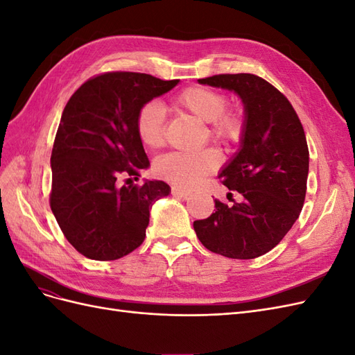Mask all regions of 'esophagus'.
<instances>
[{"label": "esophagus", "mask_w": 355, "mask_h": 355, "mask_svg": "<svg viewBox=\"0 0 355 355\" xmlns=\"http://www.w3.org/2000/svg\"><path fill=\"white\" fill-rule=\"evenodd\" d=\"M171 194L175 197H180V198H188L191 196V191L187 189H182L179 187H171Z\"/></svg>", "instance_id": "esophagus-1"}]
</instances>
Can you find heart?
Returning a JSON list of instances; mask_svg holds the SVG:
<instances>
[{"label": "heart", "instance_id": "heart-1", "mask_svg": "<svg viewBox=\"0 0 355 355\" xmlns=\"http://www.w3.org/2000/svg\"><path fill=\"white\" fill-rule=\"evenodd\" d=\"M175 105L194 115L198 121L209 123L211 137L222 142H235L243 132V118L235 111H225L227 98L220 92L207 87H189L182 92ZM166 112L159 102H148L136 115V133L146 148L164 144ZM219 163L218 154L207 149L198 153H170L155 163V173L176 187L191 188Z\"/></svg>", "mask_w": 355, "mask_h": 355}]
</instances>
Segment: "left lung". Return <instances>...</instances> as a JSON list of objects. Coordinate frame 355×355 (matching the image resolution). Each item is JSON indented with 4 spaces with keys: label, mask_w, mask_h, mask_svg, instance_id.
Returning <instances> with one entry per match:
<instances>
[{
    "label": "left lung",
    "mask_w": 355,
    "mask_h": 355,
    "mask_svg": "<svg viewBox=\"0 0 355 355\" xmlns=\"http://www.w3.org/2000/svg\"><path fill=\"white\" fill-rule=\"evenodd\" d=\"M198 83L234 92L244 105L240 148L219 173L243 201L214 200L216 210L194 230L210 252L253 259L274 249L302 210L309 168L304 127L286 96L257 75L222 73Z\"/></svg>",
    "instance_id": "1"
}]
</instances>
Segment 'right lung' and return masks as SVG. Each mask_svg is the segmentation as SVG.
<instances>
[{
  "instance_id": "right-lung-1",
  "label": "right lung",
  "mask_w": 355,
  "mask_h": 355,
  "mask_svg": "<svg viewBox=\"0 0 355 355\" xmlns=\"http://www.w3.org/2000/svg\"><path fill=\"white\" fill-rule=\"evenodd\" d=\"M178 83L106 72L85 81L63 110L50 158V207L67 240L89 259L115 261L137 249L149 210L170 194L163 180L120 187L116 179L149 167L136 115Z\"/></svg>"
}]
</instances>
